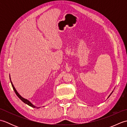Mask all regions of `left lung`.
Listing matches in <instances>:
<instances>
[{
	"mask_svg": "<svg viewBox=\"0 0 127 127\" xmlns=\"http://www.w3.org/2000/svg\"><path fill=\"white\" fill-rule=\"evenodd\" d=\"M114 92V91H112V92H111V93H110V95H109V96H108V98H109V96H110V95H111V94L112 93V92Z\"/></svg>",
	"mask_w": 127,
	"mask_h": 127,
	"instance_id": "1",
	"label": "left lung"
}]
</instances>
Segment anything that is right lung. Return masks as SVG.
Instances as JSON below:
<instances>
[{
	"label": "right lung",
	"instance_id": "1",
	"mask_svg": "<svg viewBox=\"0 0 127 127\" xmlns=\"http://www.w3.org/2000/svg\"><path fill=\"white\" fill-rule=\"evenodd\" d=\"M10 81H11V85H12V88H13V90H14L15 93L16 94V95H17V96L18 97V98H20V99L21 100H22L23 102H25V104L28 105L29 106H30L32 107H34V108H37V109H39V108H40V107H37V106H35V105H34L33 104H32V102H31L30 101L28 100V99H25V98H23V97H22V96H21V95H20V94L18 93V92H17V91H16V88H15L14 86L13 85V83H12V81H11V80L10 76Z\"/></svg>",
	"mask_w": 127,
	"mask_h": 127
}]
</instances>
